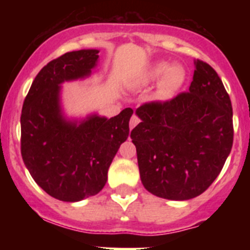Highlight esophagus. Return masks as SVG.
I'll return each instance as SVG.
<instances>
[{"mask_svg": "<svg viewBox=\"0 0 250 250\" xmlns=\"http://www.w3.org/2000/svg\"><path fill=\"white\" fill-rule=\"evenodd\" d=\"M139 123H140V119H139L138 116H136V115H132L131 119H130V123H129L130 130L134 129V127H135Z\"/></svg>", "mask_w": 250, "mask_h": 250, "instance_id": "esophagus-1", "label": "esophagus"}]
</instances>
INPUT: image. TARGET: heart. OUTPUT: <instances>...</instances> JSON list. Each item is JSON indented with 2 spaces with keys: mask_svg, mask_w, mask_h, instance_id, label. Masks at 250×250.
<instances>
[{
  "mask_svg": "<svg viewBox=\"0 0 250 250\" xmlns=\"http://www.w3.org/2000/svg\"><path fill=\"white\" fill-rule=\"evenodd\" d=\"M158 80L159 81L156 86V98L159 100L167 101L183 89L187 81V70L179 63L169 65L167 62L160 61L149 66L141 74L139 83L140 85L146 86L151 85Z\"/></svg>",
  "mask_w": 250,
  "mask_h": 250,
  "instance_id": "1",
  "label": "heart"
}]
</instances>
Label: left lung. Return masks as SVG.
Here are the masks:
<instances>
[{
  "label": "left lung",
  "instance_id": "left-lung-1",
  "mask_svg": "<svg viewBox=\"0 0 250 250\" xmlns=\"http://www.w3.org/2000/svg\"><path fill=\"white\" fill-rule=\"evenodd\" d=\"M135 114L141 123L130 136L145 189L167 200L204 193L233 146V109L215 70L196 60L189 92L144 104Z\"/></svg>",
  "mask_w": 250,
  "mask_h": 250
}]
</instances>
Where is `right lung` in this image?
Here are the masks:
<instances>
[{
  "label": "right lung",
  "mask_w": 250,
  "mask_h": 250,
  "mask_svg": "<svg viewBox=\"0 0 250 250\" xmlns=\"http://www.w3.org/2000/svg\"><path fill=\"white\" fill-rule=\"evenodd\" d=\"M99 50L66 52L52 60L35 77L22 106L21 154L41 189L55 199L75 203L96 195L105 187L107 170L129 136L132 109L114 118L96 112L67 118L62 83L91 76Z\"/></svg>",
  "instance_id": "right-lung-1"
}]
</instances>
